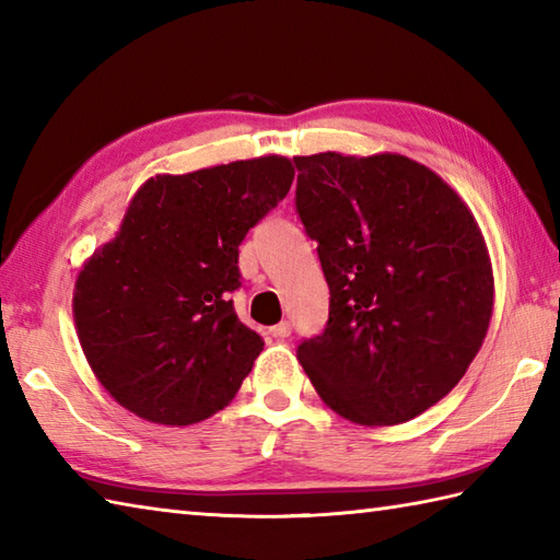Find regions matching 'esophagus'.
Masks as SVG:
<instances>
[{"mask_svg": "<svg viewBox=\"0 0 560 560\" xmlns=\"http://www.w3.org/2000/svg\"><path fill=\"white\" fill-rule=\"evenodd\" d=\"M269 331H271V337L287 339V337L291 335V325H289V323H279V325H273Z\"/></svg>", "mask_w": 560, "mask_h": 560, "instance_id": "1", "label": "esophagus"}]
</instances>
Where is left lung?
I'll list each match as a JSON object with an SVG mask.
<instances>
[{
	"label": "left lung",
	"instance_id": "obj_1",
	"mask_svg": "<svg viewBox=\"0 0 560 560\" xmlns=\"http://www.w3.org/2000/svg\"><path fill=\"white\" fill-rule=\"evenodd\" d=\"M295 209L317 241L329 323L299 361L351 423L411 421L452 392L493 315V267L471 209L401 153L295 156Z\"/></svg>",
	"mask_w": 560,
	"mask_h": 560
}]
</instances>
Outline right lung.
Instances as JSON below:
<instances>
[{
  "label": "right lung",
  "mask_w": 560,
  "mask_h": 560,
  "mask_svg": "<svg viewBox=\"0 0 560 560\" xmlns=\"http://www.w3.org/2000/svg\"><path fill=\"white\" fill-rule=\"evenodd\" d=\"M291 159L159 173L129 199L115 237L83 261L71 313L93 375L139 419L192 425L229 407L265 341L229 293L237 247L289 195Z\"/></svg>",
  "instance_id": "right-lung-1"
}]
</instances>
